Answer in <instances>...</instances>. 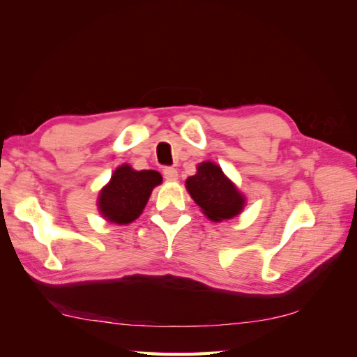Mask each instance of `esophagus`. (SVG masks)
<instances>
[{
	"instance_id": "esophagus-1",
	"label": "esophagus",
	"mask_w": 357,
	"mask_h": 357,
	"mask_svg": "<svg viewBox=\"0 0 357 357\" xmlns=\"http://www.w3.org/2000/svg\"><path fill=\"white\" fill-rule=\"evenodd\" d=\"M162 175H165V178L167 180V182H175V180L178 178L177 169H174V167H165V169H162Z\"/></svg>"
}]
</instances>
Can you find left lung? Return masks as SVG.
<instances>
[{"mask_svg": "<svg viewBox=\"0 0 357 357\" xmlns=\"http://www.w3.org/2000/svg\"><path fill=\"white\" fill-rule=\"evenodd\" d=\"M186 190L202 213L213 222L232 220L246 205V197L213 161H202L197 172L186 178Z\"/></svg>", "mask_w": 357, "mask_h": 357, "instance_id": "left-lung-1", "label": "left lung"}]
</instances>
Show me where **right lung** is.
<instances>
[{
	"mask_svg": "<svg viewBox=\"0 0 357 357\" xmlns=\"http://www.w3.org/2000/svg\"><path fill=\"white\" fill-rule=\"evenodd\" d=\"M161 183V174L152 169L136 171L130 165L119 166L98 192V213L108 222L119 226L133 222L146 208L155 186Z\"/></svg>",
	"mask_w": 357,
	"mask_h": 357,
	"instance_id": "right-lung-1",
	"label": "right lung"
}]
</instances>
